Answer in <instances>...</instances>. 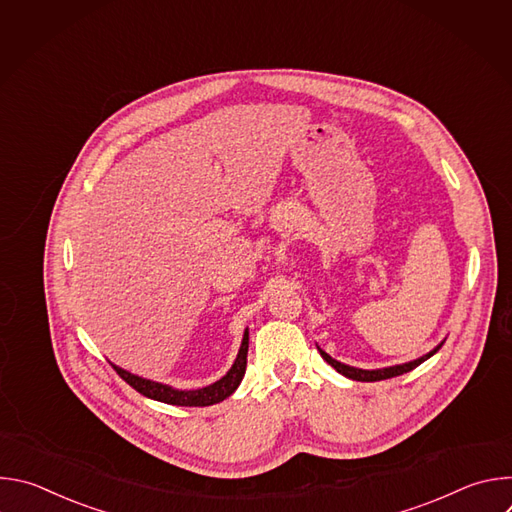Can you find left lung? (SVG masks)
<instances>
[{"label": "left lung", "instance_id": "1", "mask_svg": "<svg viewBox=\"0 0 512 512\" xmlns=\"http://www.w3.org/2000/svg\"><path fill=\"white\" fill-rule=\"evenodd\" d=\"M444 344V342H442ZM442 344L440 346H435L431 352H427L425 356H421V358H417V360H411V362H405V364H397V367H389V369H377V371H362V369H354V367H348V364H342V362H338V360H334L330 354H326L322 348H318L320 350V354H322V358L330 364V367H334L340 375H344V377H348V379H352V381H364V383H373V381H383V379H391V377H399V375H403V373H409V371H413L415 367H419V364L423 362V360H427L429 356H433L437 350L442 348Z\"/></svg>", "mask_w": 512, "mask_h": 512}]
</instances>
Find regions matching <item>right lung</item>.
Instances as JSON below:
<instances>
[{"mask_svg": "<svg viewBox=\"0 0 512 512\" xmlns=\"http://www.w3.org/2000/svg\"><path fill=\"white\" fill-rule=\"evenodd\" d=\"M247 350H249V332L245 330V336H243V342H241V350L237 354V360H235V364L231 367V371L221 381H216V383H212L208 387H202V389H196V391H178V389H172V387L162 385V383L141 379V377H135V375L115 367V364H113V369L117 371V375L129 387H133L143 397H150L154 401H162V403H168V405L206 407V405L221 403L223 399L231 397L235 393V389L241 385V381L245 377V369H247Z\"/></svg>", "mask_w": 512, "mask_h": 512, "instance_id": "1", "label": "right lung"}]
</instances>
